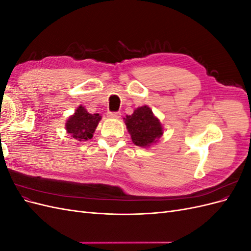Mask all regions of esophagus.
I'll return each mask as SVG.
<instances>
[{
    "mask_svg": "<svg viewBox=\"0 0 251 251\" xmlns=\"http://www.w3.org/2000/svg\"><path fill=\"white\" fill-rule=\"evenodd\" d=\"M120 112H109L108 113V117L109 118H113V119H118L120 118Z\"/></svg>",
    "mask_w": 251,
    "mask_h": 251,
    "instance_id": "esophagus-1",
    "label": "esophagus"
}]
</instances>
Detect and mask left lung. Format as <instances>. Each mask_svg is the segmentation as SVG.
<instances>
[{"instance_id":"obj_1","label":"left lung","mask_w":251,"mask_h":251,"mask_svg":"<svg viewBox=\"0 0 251 251\" xmlns=\"http://www.w3.org/2000/svg\"><path fill=\"white\" fill-rule=\"evenodd\" d=\"M125 123L134 144L148 148L158 141L163 134L162 125L148 105L139 107L132 115L125 118Z\"/></svg>"}]
</instances>
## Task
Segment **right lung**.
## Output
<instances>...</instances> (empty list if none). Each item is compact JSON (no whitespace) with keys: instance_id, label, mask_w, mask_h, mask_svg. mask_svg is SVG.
Masks as SVG:
<instances>
[{"instance_id":"obj_1","label":"right lung","mask_w":251,"mask_h":251,"mask_svg":"<svg viewBox=\"0 0 251 251\" xmlns=\"http://www.w3.org/2000/svg\"><path fill=\"white\" fill-rule=\"evenodd\" d=\"M100 119V114H90L82 105H79L73 115L67 120L66 130L74 139L87 141L93 137V133Z\"/></svg>"}]
</instances>
